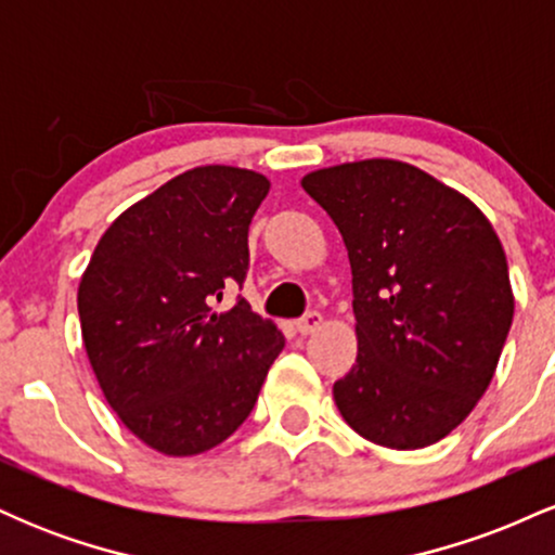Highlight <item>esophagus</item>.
I'll return each instance as SVG.
<instances>
[{"instance_id":"obj_1","label":"esophagus","mask_w":555,"mask_h":555,"mask_svg":"<svg viewBox=\"0 0 555 555\" xmlns=\"http://www.w3.org/2000/svg\"><path fill=\"white\" fill-rule=\"evenodd\" d=\"M321 326H323V315H321V313H308V315L299 318V321L295 323L297 334H302V336L315 334V331L321 328Z\"/></svg>"}]
</instances>
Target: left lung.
<instances>
[{"mask_svg": "<svg viewBox=\"0 0 555 555\" xmlns=\"http://www.w3.org/2000/svg\"><path fill=\"white\" fill-rule=\"evenodd\" d=\"M352 266L358 360L334 384L344 423L375 446L441 441L475 410L514 318L488 216L428 171L362 158L305 175Z\"/></svg>", "mask_w": 555, "mask_h": 555, "instance_id": "left-lung-1", "label": "left lung"}]
</instances>
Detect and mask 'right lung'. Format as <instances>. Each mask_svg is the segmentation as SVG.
Returning <instances> with one entry per match:
<instances>
[{"mask_svg": "<svg viewBox=\"0 0 555 555\" xmlns=\"http://www.w3.org/2000/svg\"><path fill=\"white\" fill-rule=\"evenodd\" d=\"M260 171L208 164L140 197L101 234L80 276L82 344L122 425L167 456L227 441L284 349L247 299L214 310L247 271Z\"/></svg>", "mask_w": 555, "mask_h": 555, "instance_id": "right-lung-1", "label": "right lung"}]
</instances>
